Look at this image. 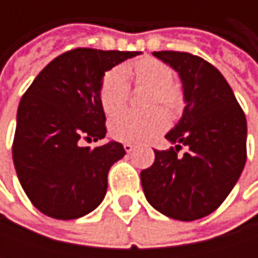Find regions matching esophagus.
<instances>
[{"instance_id": "34e87169", "label": "esophagus", "mask_w": 258, "mask_h": 258, "mask_svg": "<svg viewBox=\"0 0 258 258\" xmlns=\"http://www.w3.org/2000/svg\"><path fill=\"white\" fill-rule=\"evenodd\" d=\"M122 146H124L125 152H131V151L134 149V145H133V143H128V142H127V143H124Z\"/></svg>"}]
</instances>
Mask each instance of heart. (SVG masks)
Segmentation results:
<instances>
[{
	"instance_id": "b5f03b06",
	"label": "heart",
	"mask_w": 258,
	"mask_h": 258,
	"mask_svg": "<svg viewBox=\"0 0 258 258\" xmlns=\"http://www.w3.org/2000/svg\"><path fill=\"white\" fill-rule=\"evenodd\" d=\"M173 69L154 56H142L119 69L107 70L100 82L98 98L106 115L118 113L127 103L130 80L134 86L148 88L145 106L151 110L145 113L124 112L110 121L109 131L121 142H143L163 133L169 118H178L185 107V91L173 79ZM154 109H152V107ZM157 107L166 110L167 115Z\"/></svg>"
}]
</instances>
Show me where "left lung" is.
<instances>
[{
	"instance_id": "8db88e82",
	"label": "left lung",
	"mask_w": 258,
	"mask_h": 258,
	"mask_svg": "<svg viewBox=\"0 0 258 258\" xmlns=\"http://www.w3.org/2000/svg\"><path fill=\"white\" fill-rule=\"evenodd\" d=\"M179 73L185 109L166 134L175 146L154 149V164L140 172L148 202L161 214L194 221L212 214L230 194L246 161V118L224 76L203 58L154 52ZM182 147L185 152L179 154Z\"/></svg>"
}]
</instances>
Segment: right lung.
Returning <instances> with one entry per match:
<instances>
[{"mask_svg":"<svg viewBox=\"0 0 258 258\" xmlns=\"http://www.w3.org/2000/svg\"><path fill=\"white\" fill-rule=\"evenodd\" d=\"M140 52L78 47L50 61L34 79L18 109L13 163L31 203L44 215L75 220L94 211L107 191V173L125 155L118 142L95 148L106 115L98 88L103 75Z\"/></svg>","mask_w":258,"mask_h":258,"instance_id":"obj_1","label":"right lung"}]
</instances>
